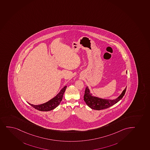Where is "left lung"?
<instances>
[{
    "label": "left lung",
    "instance_id": "8db88e82",
    "mask_svg": "<svg viewBox=\"0 0 150 150\" xmlns=\"http://www.w3.org/2000/svg\"><path fill=\"white\" fill-rule=\"evenodd\" d=\"M126 89L127 87L122 92L121 94L116 99L107 100L103 99L92 96L89 89H88V87H87L85 91L84 100L86 104L92 109L101 110L107 109L116 104L122 98H123L126 91Z\"/></svg>",
    "mask_w": 150,
    "mask_h": 150
}]
</instances>
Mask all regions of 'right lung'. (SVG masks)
Segmentation results:
<instances>
[{
  "mask_svg": "<svg viewBox=\"0 0 150 150\" xmlns=\"http://www.w3.org/2000/svg\"><path fill=\"white\" fill-rule=\"evenodd\" d=\"M66 88L67 86L64 87L56 96L46 103L39 105H34L31 104L30 103H29V104L33 107L34 108H35V109L38 110L39 111H49L53 110L56 108L61 103Z\"/></svg>",
  "mask_w": 150,
  "mask_h": 150,
  "instance_id": "1",
  "label": "right lung"
}]
</instances>
